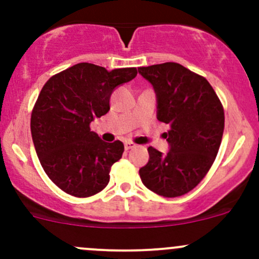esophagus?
<instances>
[{
	"instance_id": "obj_1",
	"label": "esophagus",
	"mask_w": 259,
	"mask_h": 259,
	"mask_svg": "<svg viewBox=\"0 0 259 259\" xmlns=\"http://www.w3.org/2000/svg\"><path fill=\"white\" fill-rule=\"evenodd\" d=\"M124 146L126 150H130V149H134L135 146H137V144H134V143H132V142H125Z\"/></svg>"
}]
</instances>
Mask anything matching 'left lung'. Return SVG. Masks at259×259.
Masks as SVG:
<instances>
[{"instance_id":"8db88e82","label":"left lung","mask_w":259,"mask_h":259,"mask_svg":"<svg viewBox=\"0 0 259 259\" xmlns=\"http://www.w3.org/2000/svg\"><path fill=\"white\" fill-rule=\"evenodd\" d=\"M153 85L156 117L169 124L166 154L149 146V161L140 168L143 184L165 198L194 189L210 169L224 130V110L215 91L200 75L177 62L139 67Z\"/></svg>"}]
</instances>
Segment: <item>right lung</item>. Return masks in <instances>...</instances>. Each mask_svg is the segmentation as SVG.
Returning a JSON list of instances; mask_svg holds the SVG:
<instances>
[{
  "label": "right lung",
  "instance_id": "add662e5",
  "mask_svg": "<svg viewBox=\"0 0 259 259\" xmlns=\"http://www.w3.org/2000/svg\"><path fill=\"white\" fill-rule=\"evenodd\" d=\"M137 74L135 67L109 71L81 62L44 85L31 114V134L45 173L67 194L91 197L108 185L124 144L103 142L90 122L110 110L113 91Z\"/></svg>",
  "mask_w": 259,
  "mask_h": 259
}]
</instances>
